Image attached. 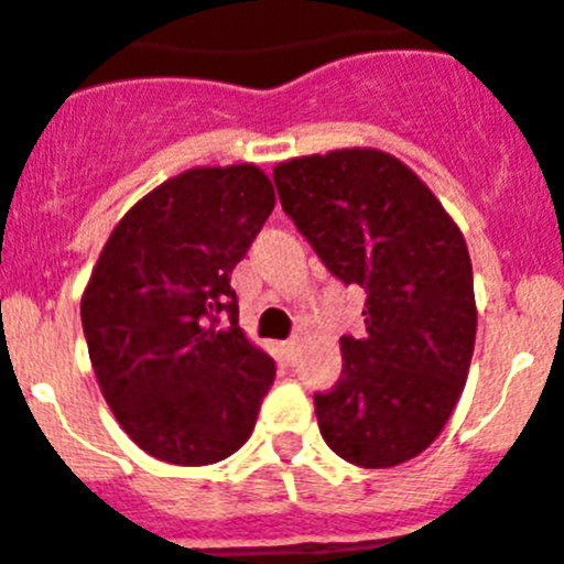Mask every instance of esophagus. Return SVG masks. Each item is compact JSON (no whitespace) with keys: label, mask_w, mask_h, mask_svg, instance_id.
I'll return each mask as SVG.
<instances>
[{"label":"esophagus","mask_w":564,"mask_h":564,"mask_svg":"<svg viewBox=\"0 0 564 564\" xmlns=\"http://www.w3.org/2000/svg\"><path fill=\"white\" fill-rule=\"evenodd\" d=\"M297 347H300V338H297V336L289 338V341H283V352H286L289 358H294V352H297Z\"/></svg>","instance_id":"esophagus-1"}]
</instances>
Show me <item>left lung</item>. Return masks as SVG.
Wrapping results in <instances>:
<instances>
[{"instance_id":"left-lung-1","label":"left lung","mask_w":564,"mask_h":564,"mask_svg":"<svg viewBox=\"0 0 564 564\" xmlns=\"http://www.w3.org/2000/svg\"><path fill=\"white\" fill-rule=\"evenodd\" d=\"M283 212L327 270L366 289L360 338L316 393L322 438L360 468H393L446 427L477 338L466 239L433 189L377 149L297 156L272 171Z\"/></svg>"}]
</instances>
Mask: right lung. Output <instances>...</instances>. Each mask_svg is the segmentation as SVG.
Wrapping results in <instances>:
<instances>
[{
    "label": "right lung",
    "instance_id": "right-lung-1",
    "mask_svg": "<svg viewBox=\"0 0 564 564\" xmlns=\"http://www.w3.org/2000/svg\"><path fill=\"white\" fill-rule=\"evenodd\" d=\"M272 209L261 167H189L120 217L93 267L82 294L93 371L156 460L209 466L253 433L275 364L239 327L231 272Z\"/></svg>",
    "mask_w": 564,
    "mask_h": 564
}]
</instances>
